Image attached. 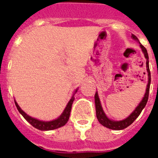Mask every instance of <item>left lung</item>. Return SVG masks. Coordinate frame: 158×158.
<instances>
[{"label":"left lung","instance_id":"obj_1","mask_svg":"<svg viewBox=\"0 0 158 158\" xmlns=\"http://www.w3.org/2000/svg\"><path fill=\"white\" fill-rule=\"evenodd\" d=\"M132 38L135 40H138L137 37L135 35H132ZM139 41V40H138ZM140 48H142V51L143 54H144L145 58L147 59L146 61V64H147V71H148V83L147 85V89H146V93L143 97V98L139 103V105L138 106L136 109H135L131 115H129L126 119L123 120H120V121H114V120H110L109 118L106 117V115H105L102 108L101 103H100V100H99L98 95V93L95 94V106H96V115L98 120L100 122L101 125H102L105 127L110 129V130H120L123 129H125L128 127L129 125H130L134 121H135L139 115H140V113L143 110V109L144 108V106L147 104V102L148 100V95H149V89H150V84H151V73H150L149 69V64H148V55L147 49L143 47V45L140 44Z\"/></svg>","mask_w":158,"mask_h":158}]
</instances>
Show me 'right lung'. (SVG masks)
Wrapping results in <instances>:
<instances>
[{
	"label": "right lung",
	"mask_w": 158,
	"mask_h": 158,
	"mask_svg": "<svg viewBox=\"0 0 158 158\" xmlns=\"http://www.w3.org/2000/svg\"><path fill=\"white\" fill-rule=\"evenodd\" d=\"M77 92V90L75 91V93ZM74 96L72 97V98L70 99V101L69 102V103L67 104L66 107L64 109V110L63 111V113L61 114V115L60 116L59 118H57L56 120H52V121H41V120H38L37 119H34V118L31 117L29 115H28L24 111L21 110V108L19 106V105L17 104L15 101V103L16 107L18 109V110L19 111L21 115H23L24 119H25L27 121H28L29 124L33 125V127H35L36 129L40 130H56L57 128H60L64 125L67 123L68 120L69 118V115H70V110H71L72 104H73V102H74Z\"/></svg>",
	"instance_id": "right-lung-1"
}]
</instances>
